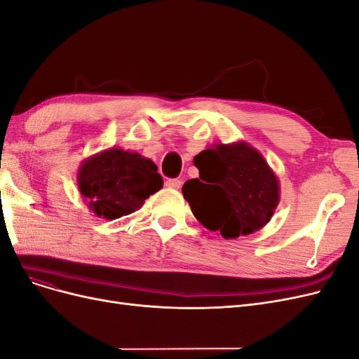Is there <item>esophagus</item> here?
Returning a JSON list of instances; mask_svg holds the SVG:
<instances>
[{"label": "esophagus", "mask_w": 359, "mask_h": 359, "mask_svg": "<svg viewBox=\"0 0 359 359\" xmlns=\"http://www.w3.org/2000/svg\"><path fill=\"white\" fill-rule=\"evenodd\" d=\"M165 184H166L168 189H173V190L181 189V181L177 180V178H169Z\"/></svg>", "instance_id": "34e87169"}]
</instances>
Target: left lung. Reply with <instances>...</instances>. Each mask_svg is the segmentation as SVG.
Here are the masks:
<instances>
[{
    "label": "left lung",
    "instance_id": "obj_1",
    "mask_svg": "<svg viewBox=\"0 0 359 359\" xmlns=\"http://www.w3.org/2000/svg\"><path fill=\"white\" fill-rule=\"evenodd\" d=\"M193 163L199 178L184 182L182 194L206 229L233 240L271 220L280 201L278 180L257 149L245 142L217 144Z\"/></svg>",
    "mask_w": 359,
    "mask_h": 359
}]
</instances>
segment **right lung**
<instances>
[{"label":"right lung","instance_id":"right-lung-1","mask_svg":"<svg viewBox=\"0 0 359 359\" xmlns=\"http://www.w3.org/2000/svg\"><path fill=\"white\" fill-rule=\"evenodd\" d=\"M78 187L97 217L115 220L139 210L163 187V178L153 160L111 148L82 163Z\"/></svg>","mask_w":359,"mask_h":359}]
</instances>
